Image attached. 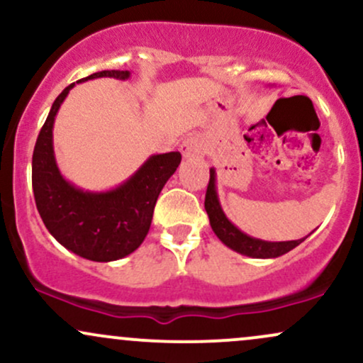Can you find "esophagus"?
Instances as JSON below:
<instances>
[{
  "label": "esophagus",
  "instance_id": "34e87169",
  "mask_svg": "<svg viewBox=\"0 0 363 363\" xmlns=\"http://www.w3.org/2000/svg\"><path fill=\"white\" fill-rule=\"evenodd\" d=\"M182 155L187 158H199L205 155V148H203V141L198 136H189L182 141L181 145Z\"/></svg>",
  "mask_w": 363,
  "mask_h": 363
}]
</instances>
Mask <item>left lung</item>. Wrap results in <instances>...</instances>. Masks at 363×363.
I'll list each match as a JSON object with an SVG mask.
<instances>
[{
    "mask_svg": "<svg viewBox=\"0 0 363 363\" xmlns=\"http://www.w3.org/2000/svg\"><path fill=\"white\" fill-rule=\"evenodd\" d=\"M215 177V169H210V182H208L205 196V210L216 237H218L227 247L234 249L235 252L244 254V256L264 259V257L283 256V254L291 251V249L297 247L298 244L306 240V237H303V239L286 240V242H268V240L254 239V237L240 232L239 228L225 216L222 206H220L218 194H216Z\"/></svg>",
    "mask_w": 363,
    "mask_h": 363,
    "instance_id": "left-lung-1",
    "label": "left lung"
}]
</instances>
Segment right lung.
Wrapping results in <instances>:
<instances>
[{"label": "right lung", "mask_w": 363, "mask_h": 363, "mask_svg": "<svg viewBox=\"0 0 363 363\" xmlns=\"http://www.w3.org/2000/svg\"><path fill=\"white\" fill-rule=\"evenodd\" d=\"M102 77L126 80L129 72L106 69L80 82ZM73 86L74 83L57 95L37 136L32 155L35 205L45 228L68 251L90 261H116L136 251L145 240L158 194L182 157L179 152L152 155L126 182L106 193H90L69 184L54 158L52 126Z\"/></svg>", "instance_id": "obj_1"}]
</instances>
